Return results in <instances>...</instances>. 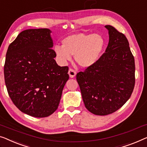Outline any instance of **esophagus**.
I'll return each instance as SVG.
<instances>
[{"instance_id": "34e87169", "label": "esophagus", "mask_w": 147, "mask_h": 147, "mask_svg": "<svg viewBox=\"0 0 147 147\" xmlns=\"http://www.w3.org/2000/svg\"><path fill=\"white\" fill-rule=\"evenodd\" d=\"M68 74H69L70 78H73L75 77L76 75V71L74 69L70 68L69 69V71H68Z\"/></svg>"}]
</instances>
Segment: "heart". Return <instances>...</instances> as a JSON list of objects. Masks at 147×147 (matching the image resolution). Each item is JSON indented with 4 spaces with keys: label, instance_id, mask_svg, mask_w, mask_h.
Masks as SVG:
<instances>
[{
    "label": "heart",
    "instance_id": "1",
    "mask_svg": "<svg viewBox=\"0 0 147 147\" xmlns=\"http://www.w3.org/2000/svg\"><path fill=\"white\" fill-rule=\"evenodd\" d=\"M105 48V40L98 34L79 33L62 40V46H54V52L61 62L65 63L74 56L83 67H90L98 61Z\"/></svg>",
    "mask_w": 147,
    "mask_h": 147
}]
</instances>
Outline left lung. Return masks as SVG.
<instances>
[{
  "label": "left lung",
  "mask_w": 147,
  "mask_h": 147,
  "mask_svg": "<svg viewBox=\"0 0 147 147\" xmlns=\"http://www.w3.org/2000/svg\"><path fill=\"white\" fill-rule=\"evenodd\" d=\"M109 44L95 64L76 75L86 109L97 115L115 112L130 98L135 87V59L123 34L106 25Z\"/></svg>",
  "instance_id": "left-lung-1"
}]
</instances>
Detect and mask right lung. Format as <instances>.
Here are the masks:
<instances>
[{"label": "right lung", "instance_id": "right-lung-1", "mask_svg": "<svg viewBox=\"0 0 147 147\" xmlns=\"http://www.w3.org/2000/svg\"><path fill=\"white\" fill-rule=\"evenodd\" d=\"M51 31L28 29L8 46L4 74L10 99L18 109L34 117L50 116L58 109L68 67L54 58Z\"/></svg>", "mask_w": 147, "mask_h": 147}]
</instances>
